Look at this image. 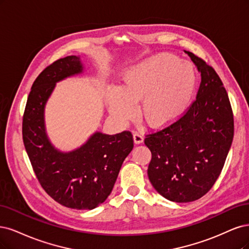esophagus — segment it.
Segmentation results:
<instances>
[{"instance_id": "esophagus-1", "label": "esophagus", "mask_w": 249, "mask_h": 249, "mask_svg": "<svg viewBox=\"0 0 249 249\" xmlns=\"http://www.w3.org/2000/svg\"><path fill=\"white\" fill-rule=\"evenodd\" d=\"M133 141L135 143H142L143 142V135L141 132H134L133 133Z\"/></svg>"}]
</instances>
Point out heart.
Listing matches in <instances>:
<instances>
[{
  "label": "heart",
  "instance_id": "b5f03b06",
  "mask_svg": "<svg viewBox=\"0 0 249 249\" xmlns=\"http://www.w3.org/2000/svg\"><path fill=\"white\" fill-rule=\"evenodd\" d=\"M196 86V73L189 62L171 53H157L128 68L120 89L107 94L110 114L120 122L135 115L140 102V116L149 126L171 125L185 113Z\"/></svg>",
  "mask_w": 249,
  "mask_h": 249
}]
</instances>
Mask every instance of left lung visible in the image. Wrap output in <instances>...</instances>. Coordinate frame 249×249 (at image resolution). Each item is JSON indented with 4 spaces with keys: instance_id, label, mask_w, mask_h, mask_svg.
I'll use <instances>...</instances> for the list:
<instances>
[{
    "instance_id": "obj_1",
    "label": "left lung",
    "mask_w": 249,
    "mask_h": 249,
    "mask_svg": "<svg viewBox=\"0 0 249 249\" xmlns=\"http://www.w3.org/2000/svg\"><path fill=\"white\" fill-rule=\"evenodd\" d=\"M184 52L202 77L196 99L178 121L145 139L152 153L149 180L176 203L194 202L212 188L234 138V116L220 77L203 59Z\"/></svg>"
}]
</instances>
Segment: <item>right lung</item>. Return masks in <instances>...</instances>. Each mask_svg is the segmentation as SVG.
<instances>
[{
    "label": "right lung",
    "instance_id": "1",
    "mask_svg": "<svg viewBox=\"0 0 249 249\" xmlns=\"http://www.w3.org/2000/svg\"><path fill=\"white\" fill-rule=\"evenodd\" d=\"M81 58L68 55L53 62L31 88L22 118V140L36 177L59 204L92 210L110 195L120 168L133 149L130 131L114 135L95 132L82 147L61 152L47 138L44 107L55 84L83 73Z\"/></svg>",
    "mask_w": 249,
    "mask_h": 249
}]
</instances>
